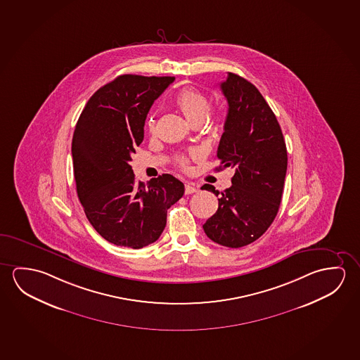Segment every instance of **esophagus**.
I'll list each match as a JSON object with an SVG mask.
<instances>
[{"mask_svg": "<svg viewBox=\"0 0 360 360\" xmlns=\"http://www.w3.org/2000/svg\"><path fill=\"white\" fill-rule=\"evenodd\" d=\"M196 191H198V188H195V185H193V184H186L185 185V194H194Z\"/></svg>", "mask_w": 360, "mask_h": 360, "instance_id": "obj_1", "label": "esophagus"}]
</instances>
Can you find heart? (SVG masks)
Returning <instances> with one entry per match:
<instances>
[{
	"label": "heart",
	"mask_w": 360,
	"mask_h": 360,
	"mask_svg": "<svg viewBox=\"0 0 360 360\" xmlns=\"http://www.w3.org/2000/svg\"><path fill=\"white\" fill-rule=\"evenodd\" d=\"M176 105L191 124L202 122L209 110V98L205 94L196 90L194 87H186L179 92L176 96ZM155 126H156V121L154 117L148 119V129L151 131H154ZM179 164L184 169H188V162L186 158H180Z\"/></svg>",
	"instance_id": "1"
}]
</instances>
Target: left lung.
Here are the masks:
<instances>
[{"mask_svg":"<svg viewBox=\"0 0 360 360\" xmlns=\"http://www.w3.org/2000/svg\"><path fill=\"white\" fill-rule=\"evenodd\" d=\"M229 110L217 148L219 169L234 167L217 212L202 225L209 239L228 248L249 245L274 221L284 190L288 154L279 122L251 82L229 72L220 84ZM202 190L220 193L205 184Z\"/></svg>","mask_w":360,"mask_h":360,"instance_id":"1","label":"left lung"}]
</instances>
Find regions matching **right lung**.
<instances>
[{
  "label": "right lung",
  "instance_id": "add662e5",
  "mask_svg": "<svg viewBox=\"0 0 360 360\" xmlns=\"http://www.w3.org/2000/svg\"><path fill=\"white\" fill-rule=\"evenodd\" d=\"M172 76L121 75L100 87L75 127L72 160L77 196L103 239L141 249L160 238L167 209L183 198L184 184L162 174L137 183L130 161L143 140V125Z\"/></svg>",
  "mask_w": 360,
  "mask_h": 360
}]
</instances>
